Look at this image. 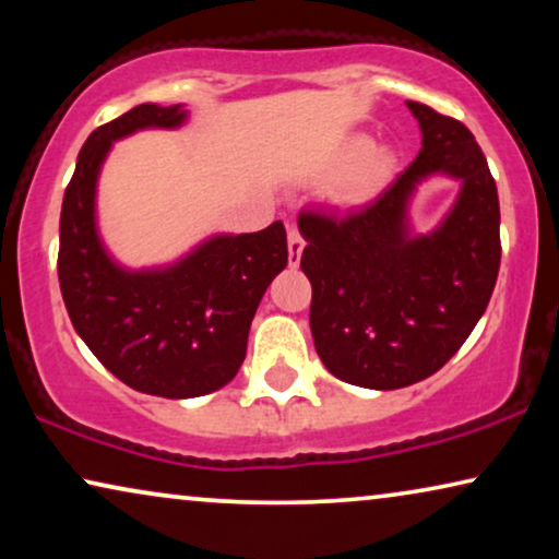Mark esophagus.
I'll return each instance as SVG.
<instances>
[{
	"instance_id": "esophagus-1",
	"label": "esophagus",
	"mask_w": 559,
	"mask_h": 559,
	"mask_svg": "<svg viewBox=\"0 0 559 559\" xmlns=\"http://www.w3.org/2000/svg\"><path fill=\"white\" fill-rule=\"evenodd\" d=\"M302 249H305V239H302V234L297 231L295 226H289V228H287V251H289V266H297V264H300Z\"/></svg>"
}]
</instances>
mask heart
I'll list each match as a JSON object with an SVG mask.
<instances>
[{
	"label": "heart",
	"mask_w": 559,
	"mask_h": 559,
	"mask_svg": "<svg viewBox=\"0 0 559 559\" xmlns=\"http://www.w3.org/2000/svg\"><path fill=\"white\" fill-rule=\"evenodd\" d=\"M392 155L384 150H373L369 155H364L358 163L350 167L343 182V190L350 201H366L373 193H379L384 188V182L392 175Z\"/></svg>",
	"instance_id": "obj_1"
}]
</instances>
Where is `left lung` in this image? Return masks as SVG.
<instances>
[{
    "instance_id": "1",
    "label": "left lung",
    "mask_w": 559,
    "mask_h": 559,
    "mask_svg": "<svg viewBox=\"0 0 559 559\" xmlns=\"http://www.w3.org/2000/svg\"><path fill=\"white\" fill-rule=\"evenodd\" d=\"M407 106L423 129L415 163L361 211L297 216L316 350L333 377L366 389L442 369L484 316L501 264L499 193L476 136L430 106ZM432 171L461 177L462 195L438 233L409 237L406 201Z\"/></svg>"
}]
</instances>
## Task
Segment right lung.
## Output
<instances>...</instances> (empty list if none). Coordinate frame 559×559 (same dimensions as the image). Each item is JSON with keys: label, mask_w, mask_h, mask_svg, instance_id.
<instances>
[{"label": "right lung", "mask_w": 559, "mask_h": 559, "mask_svg": "<svg viewBox=\"0 0 559 559\" xmlns=\"http://www.w3.org/2000/svg\"><path fill=\"white\" fill-rule=\"evenodd\" d=\"M180 106L140 104L98 127L79 152L60 211L58 282L75 333L136 392L186 400L216 392L241 369L251 318L287 266L282 221L216 236L163 272H124L96 236L94 193L111 142L144 127H178Z\"/></svg>", "instance_id": "add662e5"}]
</instances>
